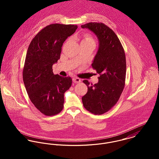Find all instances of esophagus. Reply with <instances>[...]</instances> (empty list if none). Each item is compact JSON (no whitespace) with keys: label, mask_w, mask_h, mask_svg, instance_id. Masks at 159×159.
<instances>
[{"label":"esophagus","mask_w":159,"mask_h":159,"mask_svg":"<svg viewBox=\"0 0 159 159\" xmlns=\"http://www.w3.org/2000/svg\"><path fill=\"white\" fill-rule=\"evenodd\" d=\"M73 81L74 83H80V82H81V80H80L79 78H78V77H74V78H73Z\"/></svg>","instance_id":"obj_1"}]
</instances>
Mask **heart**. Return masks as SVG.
<instances>
[{"instance_id": "obj_1", "label": "heart", "mask_w": 159, "mask_h": 159, "mask_svg": "<svg viewBox=\"0 0 159 159\" xmlns=\"http://www.w3.org/2000/svg\"><path fill=\"white\" fill-rule=\"evenodd\" d=\"M81 43H92L95 44V40L90 35L85 34L83 36V39L81 40Z\"/></svg>"}]
</instances>
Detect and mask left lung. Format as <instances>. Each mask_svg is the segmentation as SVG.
I'll return each instance as SVG.
<instances>
[{
  "mask_svg": "<svg viewBox=\"0 0 159 159\" xmlns=\"http://www.w3.org/2000/svg\"><path fill=\"white\" fill-rule=\"evenodd\" d=\"M92 32L98 40V51L92 64L100 75L93 85L83 82L88 92L82 97L84 107L91 113L102 114L117 102L125 85L126 59L124 48L113 30L103 23H89L81 25Z\"/></svg>",
  "mask_w": 159,
  "mask_h": 159,
  "instance_id": "obj_1",
  "label": "left lung"
}]
</instances>
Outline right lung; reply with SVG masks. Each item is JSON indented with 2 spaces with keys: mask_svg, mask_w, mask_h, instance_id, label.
Here are the masks:
<instances>
[{
  "mask_svg": "<svg viewBox=\"0 0 159 159\" xmlns=\"http://www.w3.org/2000/svg\"><path fill=\"white\" fill-rule=\"evenodd\" d=\"M76 25L53 24L41 30L29 46L23 69V81L29 97L46 116L63 109L64 93L70 88L69 76L54 75L52 65L60 59L62 46L75 33Z\"/></svg>",
  "mask_w": 159,
  "mask_h": 159,
  "instance_id": "right-lung-1",
  "label": "right lung"
}]
</instances>
